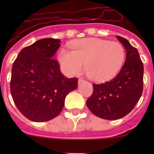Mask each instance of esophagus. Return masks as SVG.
<instances>
[{"label":"esophagus","instance_id":"esophagus-1","mask_svg":"<svg viewBox=\"0 0 154 154\" xmlns=\"http://www.w3.org/2000/svg\"><path fill=\"white\" fill-rule=\"evenodd\" d=\"M85 80L84 79H79V82H78V84H79V85H81L82 84V83H84V82H85Z\"/></svg>","mask_w":154,"mask_h":154}]
</instances>
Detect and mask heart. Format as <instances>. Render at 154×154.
<instances>
[{"mask_svg": "<svg viewBox=\"0 0 154 154\" xmlns=\"http://www.w3.org/2000/svg\"><path fill=\"white\" fill-rule=\"evenodd\" d=\"M71 51L62 48L58 55L61 69L69 76L77 75L85 68L95 81L110 79L119 72L126 58L123 45L118 42L84 38L70 45Z\"/></svg>", "mask_w": 154, "mask_h": 154, "instance_id": "b5f03b06", "label": "heart"}]
</instances>
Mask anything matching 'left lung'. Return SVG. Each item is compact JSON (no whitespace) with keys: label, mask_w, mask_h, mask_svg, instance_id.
I'll list each match as a JSON object with an SVG mask.
<instances>
[{"label":"left lung","mask_w":154,"mask_h":154,"mask_svg":"<svg viewBox=\"0 0 154 154\" xmlns=\"http://www.w3.org/2000/svg\"><path fill=\"white\" fill-rule=\"evenodd\" d=\"M126 49L124 65L112 79L93 84V92L87 99L91 112L102 119L115 120L131 112L143 92V65L136 48L124 38L116 36Z\"/></svg>","instance_id":"left-lung-1"}]
</instances>
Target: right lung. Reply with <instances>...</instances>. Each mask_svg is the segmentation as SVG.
<instances>
[{"label":"right lung","instance_id":"right-lung-1","mask_svg":"<svg viewBox=\"0 0 154 154\" xmlns=\"http://www.w3.org/2000/svg\"><path fill=\"white\" fill-rule=\"evenodd\" d=\"M60 40L43 38L24 48L12 65L11 93L17 108L34 122H46L62 110L78 79L65 78L54 59Z\"/></svg>","mask_w":154,"mask_h":154}]
</instances>
